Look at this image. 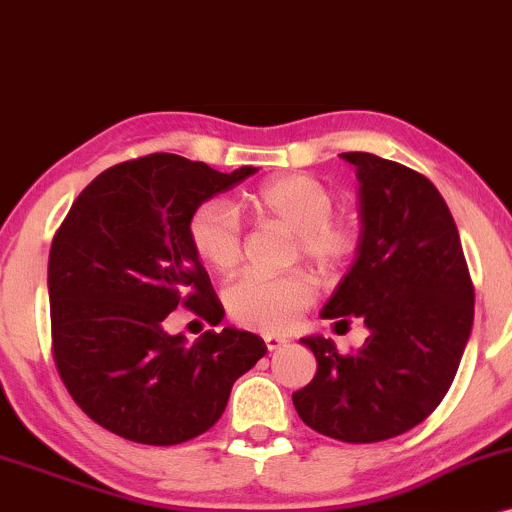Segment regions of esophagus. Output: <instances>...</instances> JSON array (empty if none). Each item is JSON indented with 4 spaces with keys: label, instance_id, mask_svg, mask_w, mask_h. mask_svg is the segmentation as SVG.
<instances>
[{
    "label": "esophagus",
    "instance_id": "34e87169",
    "mask_svg": "<svg viewBox=\"0 0 512 512\" xmlns=\"http://www.w3.org/2000/svg\"><path fill=\"white\" fill-rule=\"evenodd\" d=\"M263 341H266L268 350H280L283 346H287V338L275 336V333H266V336H263Z\"/></svg>",
    "mask_w": 512,
    "mask_h": 512
}]
</instances>
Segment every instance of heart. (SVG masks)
Masks as SVG:
<instances>
[{
  "label": "heart",
  "instance_id": "obj_1",
  "mask_svg": "<svg viewBox=\"0 0 512 512\" xmlns=\"http://www.w3.org/2000/svg\"><path fill=\"white\" fill-rule=\"evenodd\" d=\"M251 208L297 234L302 256L321 271L341 266L355 251V232L336 220V195L307 174H285L251 193ZM188 241L195 256L217 273H232L241 261V222L222 198L200 203L188 217ZM314 290L300 273H246L229 285L225 304L237 324L278 333L290 329L309 307Z\"/></svg>",
  "mask_w": 512,
  "mask_h": 512
}]
</instances>
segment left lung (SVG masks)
Segmentation results:
<instances>
[{"label": "left lung", "instance_id": "left-lung-1", "mask_svg": "<svg viewBox=\"0 0 512 512\" xmlns=\"http://www.w3.org/2000/svg\"><path fill=\"white\" fill-rule=\"evenodd\" d=\"M358 176L355 258L321 319H363V348L338 355L304 336L314 380L292 394L309 428L343 442H380L426 421L457 375L472 336L474 287L450 208L426 176L367 152L341 154Z\"/></svg>", "mask_w": 512, "mask_h": 512}]
</instances>
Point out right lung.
I'll return each mask as SVG.
<instances>
[{
    "instance_id": "obj_1",
    "label": "right lung",
    "mask_w": 512,
    "mask_h": 512,
    "mask_svg": "<svg viewBox=\"0 0 512 512\" xmlns=\"http://www.w3.org/2000/svg\"><path fill=\"white\" fill-rule=\"evenodd\" d=\"M256 166L232 174L179 154L116 164L79 193L48 261L53 355L91 421L142 445H179L220 421L232 384L266 355L225 326L188 343L166 333L179 304L212 326L225 309L188 241V217Z\"/></svg>"
}]
</instances>
